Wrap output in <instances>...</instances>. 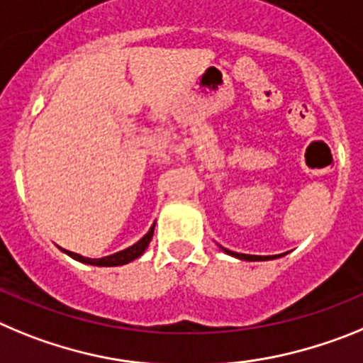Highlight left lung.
Masks as SVG:
<instances>
[{
  "label": "left lung",
  "mask_w": 363,
  "mask_h": 363,
  "mask_svg": "<svg viewBox=\"0 0 363 363\" xmlns=\"http://www.w3.org/2000/svg\"><path fill=\"white\" fill-rule=\"evenodd\" d=\"M235 257H237V259H240V260H266V257H257V255H244V253H233Z\"/></svg>",
  "instance_id": "8db88e82"
}]
</instances>
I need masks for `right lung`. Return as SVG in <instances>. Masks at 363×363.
I'll use <instances>...</instances> for the list:
<instances>
[{
  "label": "right lung",
  "instance_id": "right-lung-1",
  "mask_svg": "<svg viewBox=\"0 0 363 363\" xmlns=\"http://www.w3.org/2000/svg\"><path fill=\"white\" fill-rule=\"evenodd\" d=\"M153 228H155V224H153V226L150 228L148 233H146L141 240H137L133 246L126 247V250H123V251H117V253H113V255H108V257H103V259H88V257H81V255L72 253V251H65V253L70 255L74 260H79V262H83V264H90V266H101V267L125 266V264L139 259V257L145 253V250L148 247L150 240H152V237H153Z\"/></svg>",
  "mask_w": 363,
  "mask_h": 363
}]
</instances>
